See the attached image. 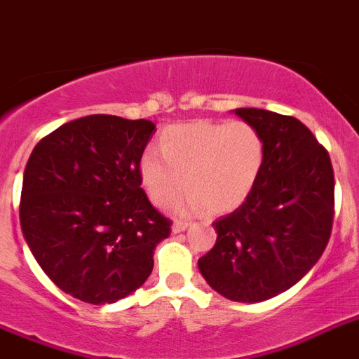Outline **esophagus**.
<instances>
[{
  "label": "esophagus",
  "mask_w": 359,
  "mask_h": 359,
  "mask_svg": "<svg viewBox=\"0 0 359 359\" xmlns=\"http://www.w3.org/2000/svg\"><path fill=\"white\" fill-rule=\"evenodd\" d=\"M188 226L189 222L186 221H175L173 226H171V231H173V233H180V231L188 230Z\"/></svg>",
  "instance_id": "esophagus-1"
}]
</instances>
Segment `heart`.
Segmentation results:
<instances>
[{
  "label": "heart",
  "mask_w": 359,
  "mask_h": 359,
  "mask_svg": "<svg viewBox=\"0 0 359 359\" xmlns=\"http://www.w3.org/2000/svg\"><path fill=\"white\" fill-rule=\"evenodd\" d=\"M264 165L263 135L248 122H197L171 126L161 135V155L144 153L140 177L158 206L171 203L186 188L189 194L173 204L175 212H233L245 204Z\"/></svg>",
  "instance_id": "b5f03b06"
}]
</instances>
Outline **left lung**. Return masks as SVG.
Wrapping results in <instances>:
<instances>
[{
  "label": "left lung",
  "mask_w": 359,
  "mask_h": 359,
  "mask_svg": "<svg viewBox=\"0 0 359 359\" xmlns=\"http://www.w3.org/2000/svg\"><path fill=\"white\" fill-rule=\"evenodd\" d=\"M264 140V165L236 212L213 222L217 241L198 259L208 285L226 299L259 303L294 287L330 239L334 170L305 123L266 109L241 107Z\"/></svg>",
  "instance_id": "obj_1"
}]
</instances>
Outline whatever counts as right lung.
<instances>
[{
	"label": "right lung",
	"instance_id": "1",
	"mask_svg": "<svg viewBox=\"0 0 359 359\" xmlns=\"http://www.w3.org/2000/svg\"><path fill=\"white\" fill-rule=\"evenodd\" d=\"M155 123L89 114L36 144L23 173V237L50 281L91 305L146 283L171 221L140 188Z\"/></svg>",
	"mask_w": 359,
	"mask_h": 359
}]
</instances>
